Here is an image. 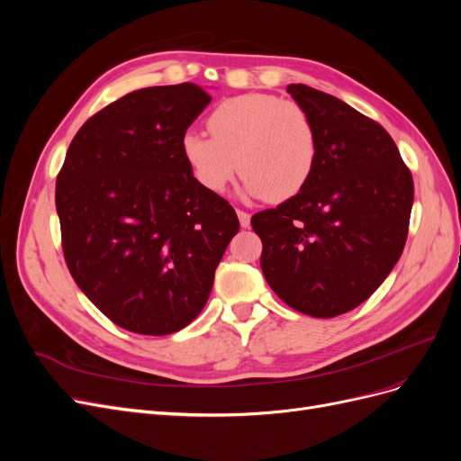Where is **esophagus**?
<instances>
[{"mask_svg": "<svg viewBox=\"0 0 461 461\" xmlns=\"http://www.w3.org/2000/svg\"><path fill=\"white\" fill-rule=\"evenodd\" d=\"M236 215H239V221H240V225L246 229V227H249V215L248 212H244V209H236Z\"/></svg>", "mask_w": 461, "mask_h": 461, "instance_id": "1", "label": "esophagus"}]
</instances>
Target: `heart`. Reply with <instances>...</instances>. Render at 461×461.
I'll return each instance as SVG.
<instances>
[{
  "label": "heart",
  "mask_w": 461,
  "mask_h": 461,
  "mask_svg": "<svg viewBox=\"0 0 461 461\" xmlns=\"http://www.w3.org/2000/svg\"><path fill=\"white\" fill-rule=\"evenodd\" d=\"M212 138L183 136V156L209 192H222L239 173L249 196L269 202L294 198L310 183L317 161V132L302 105L271 94L222 100L207 117Z\"/></svg>",
  "instance_id": "heart-1"
}]
</instances>
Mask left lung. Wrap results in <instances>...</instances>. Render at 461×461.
Instances as JSON below:
<instances>
[{"mask_svg": "<svg viewBox=\"0 0 461 461\" xmlns=\"http://www.w3.org/2000/svg\"><path fill=\"white\" fill-rule=\"evenodd\" d=\"M286 92L312 117L315 169L300 194L256 213L252 227L275 294L292 310L329 319L366 302L400 259L413 178L379 122L305 85Z\"/></svg>", "mask_w": 461, "mask_h": 461, "instance_id": "left-lung-1", "label": "left lung"}]
</instances>
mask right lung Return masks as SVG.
Returning <instances> with one entry per match:
<instances>
[{
    "label": "right lung",
    "instance_id": "1",
    "mask_svg": "<svg viewBox=\"0 0 461 461\" xmlns=\"http://www.w3.org/2000/svg\"><path fill=\"white\" fill-rule=\"evenodd\" d=\"M209 102L192 82L122 95L82 124L58 175L67 267L95 308L131 332L163 337L192 323L240 229L180 148Z\"/></svg>",
    "mask_w": 461,
    "mask_h": 461
}]
</instances>
